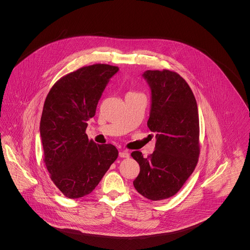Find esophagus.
Segmentation results:
<instances>
[{"label":"esophagus","mask_w":250,"mask_h":250,"mask_svg":"<svg viewBox=\"0 0 250 250\" xmlns=\"http://www.w3.org/2000/svg\"><path fill=\"white\" fill-rule=\"evenodd\" d=\"M130 156V153L127 150H123L119 152V157L121 158H128Z\"/></svg>","instance_id":"obj_1"}]
</instances>
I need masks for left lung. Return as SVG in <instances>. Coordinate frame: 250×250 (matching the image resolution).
Returning <instances> with one entry per match:
<instances>
[{
	"mask_svg": "<svg viewBox=\"0 0 250 250\" xmlns=\"http://www.w3.org/2000/svg\"><path fill=\"white\" fill-rule=\"evenodd\" d=\"M143 76L152 92L147 126L157 142L147 158L132 152L141 167L133 184L145 198L158 201L175 195L197 165L199 116L193 92L178 73L148 70Z\"/></svg>",
	"mask_w": 250,
	"mask_h": 250,
	"instance_id": "left-lung-1",
	"label": "left lung"
}]
</instances>
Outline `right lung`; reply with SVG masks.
Listing matches in <instances>:
<instances>
[{"instance_id":"1","label":"right lung","mask_w":250,"mask_h":250,"mask_svg":"<svg viewBox=\"0 0 250 250\" xmlns=\"http://www.w3.org/2000/svg\"><path fill=\"white\" fill-rule=\"evenodd\" d=\"M117 66L96 63L62 77L50 89L42 110L40 136L50 178L68 198L89 194L116 160L114 145L88 140L87 121Z\"/></svg>"}]
</instances>
